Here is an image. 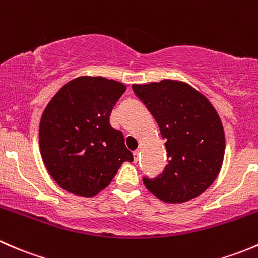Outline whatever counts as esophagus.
I'll list each match as a JSON object with an SVG mask.
<instances>
[{"label": "esophagus", "instance_id": "esophagus-1", "mask_svg": "<svg viewBox=\"0 0 258 258\" xmlns=\"http://www.w3.org/2000/svg\"><path fill=\"white\" fill-rule=\"evenodd\" d=\"M133 156H134V161H135V163H138V160H139V156H140L139 150L133 151Z\"/></svg>", "mask_w": 258, "mask_h": 258}]
</instances>
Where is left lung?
I'll use <instances>...</instances> for the list:
<instances>
[{
  "instance_id": "obj_1",
  "label": "left lung",
  "mask_w": 258,
  "mask_h": 258,
  "mask_svg": "<svg viewBox=\"0 0 258 258\" xmlns=\"http://www.w3.org/2000/svg\"><path fill=\"white\" fill-rule=\"evenodd\" d=\"M132 88L166 139L168 165L156 177H143L145 186L166 203L203 194L219 175L225 154L224 128L215 108L182 82L164 79Z\"/></svg>"
}]
</instances>
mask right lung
Listing matches in <instances>:
<instances>
[{
  "label": "right lung",
  "mask_w": 258,
  "mask_h": 258,
  "mask_svg": "<svg viewBox=\"0 0 258 258\" xmlns=\"http://www.w3.org/2000/svg\"><path fill=\"white\" fill-rule=\"evenodd\" d=\"M126 87L103 77L66 84L47 105L39 124L44 165L60 187L92 196L110 184L121 164L133 161L123 133L109 116Z\"/></svg>",
  "instance_id": "right-lung-1"
}]
</instances>
